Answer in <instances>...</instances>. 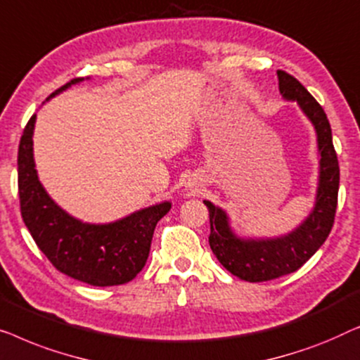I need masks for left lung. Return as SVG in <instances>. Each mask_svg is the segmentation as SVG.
Masks as SVG:
<instances>
[{
	"label": "left lung",
	"mask_w": 360,
	"mask_h": 360,
	"mask_svg": "<svg viewBox=\"0 0 360 360\" xmlns=\"http://www.w3.org/2000/svg\"><path fill=\"white\" fill-rule=\"evenodd\" d=\"M279 91L293 101L316 131L320 176L315 205L295 230L276 238H241L230 226L226 212L209 200L204 204L210 215L209 243L220 264L246 282H264L287 276L305 264L326 241L338 207L339 165L333 146L331 125L325 110L300 81L279 70Z\"/></svg>",
	"instance_id": "obj_1"
}]
</instances>
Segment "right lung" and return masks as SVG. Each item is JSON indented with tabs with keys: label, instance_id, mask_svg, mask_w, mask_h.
I'll list each match as a JSON object with an SVG mask.
<instances>
[{
	"label": "right lung",
	"instance_id": "right-lung-1",
	"mask_svg": "<svg viewBox=\"0 0 360 360\" xmlns=\"http://www.w3.org/2000/svg\"><path fill=\"white\" fill-rule=\"evenodd\" d=\"M75 78L47 98L78 84ZM35 114L24 129L18 151L21 215L35 245L60 272L94 287L127 283L143 269L155 226L171 209L165 200L110 224H84L67 214L40 184L34 161Z\"/></svg>",
	"mask_w": 360,
	"mask_h": 360
}]
</instances>
